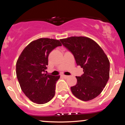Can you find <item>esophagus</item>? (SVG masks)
Returning <instances> with one entry per match:
<instances>
[{
	"label": "esophagus",
	"mask_w": 125,
	"mask_h": 125,
	"mask_svg": "<svg viewBox=\"0 0 125 125\" xmlns=\"http://www.w3.org/2000/svg\"><path fill=\"white\" fill-rule=\"evenodd\" d=\"M62 77H64V78H67L69 77V76H66V75H62Z\"/></svg>",
	"instance_id": "1"
}]
</instances>
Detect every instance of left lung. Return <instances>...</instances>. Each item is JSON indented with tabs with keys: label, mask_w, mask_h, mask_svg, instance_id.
I'll use <instances>...</instances> for the list:
<instances>
[{
	"label": "left lung",
	"mask_w": 125,
	"mask_h": 125,
	"mask_svg": "<svg viewBox=\"0 0 125 125\" xmlns=\"http://www.w3.org/2000/svg\"><path fill=\"white\" fill-rule=\"evenodd\" d=\"M60 41L73 54L77 65L83 68V74L76 76V85L71 88L73 94L84 101L93 100L109 80L108 58L98 44L88 37L73 36Z\"/></svg>",
	"instance_id": "8db88e82"
}]
</instances>
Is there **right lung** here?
<instances>
[{"instance_id": "1", "label": "right lung", "mask_w": 125, "mask_h": 125, "mask_svg": "<svg viewBox=\"0 0 125 125\" xmlns=\"http://www.w3.org/2000/svg\"><path fill=\"white\" fill-rule=\"evenodd\" d=\"M61 45L55 39H37L24 49L17 61L16 76L20 86L25 95L35 103H47L55 94L56 83L60 76L44 73L50 52Z\"/></svg>"}]
</instances>
